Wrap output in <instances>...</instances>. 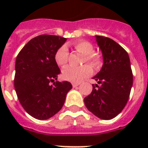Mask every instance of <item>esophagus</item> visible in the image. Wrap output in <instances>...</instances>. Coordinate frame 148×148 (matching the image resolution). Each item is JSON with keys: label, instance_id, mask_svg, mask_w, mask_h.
<instances>
[{"label": "esophagus", "instance_id": "1", "mask_svg": "<svg viewBox=\"0 0 148 148\" xmlns=\"http://www.w3.org/2000/svg\"><path fill=\"white\" fill-rule=\"evenodd\" d=\"M79 86V83H73V86L75 88V87H77Z\"/></svg>", "mask_w": 148, "mask_h": 148}]
</instances>
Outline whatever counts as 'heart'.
<instances>
[{
    "instance_id": "1",
    "label": "heart",
    "mask_w": 148,
    "mask_h": 148,
    "mask_svg": "<svg viewBox=\"0 0 148 148\" xmlns=\"http://www.w3.org/2000/svg\"><path fill=\"white\" fill-rule=\"evenodd\" d=\"M75 51L84 56L83 61L89 62L91 66L98 67L100 65V58L97 54L92 53L94 48L90 42L86 41H76L73 43ZM54 59L56 64L60 67H64L68 62L69 50L66 45H62L56 50ZM92 69L90 66L84 65L80 67L68 66L62 70V78L72 82H79L92 74Z\"/></svg>"
}]
</instances>
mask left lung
<instances>
[{
  "label": "left lung",
  "instance_id": "1",
  "mask_svg": "<svg viewBox=\"0 0 148 148\" xmlns=\"http://www.w3.org/2000/svg\"><path fill=\"white\" fill-rule=\"evenodd\" d=\"M103 65L93 79L92 91L85 97L86 108L97 117L110 120L125 107L133 86V73L128 53L110 38L96 36Z\"/></svg>",
  "mask_w": 148,
  "mask_h": 148
}]
</instances>
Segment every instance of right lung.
I'll return each mask as SVG.
<instances>
[{
	"label": "right lung",
	"instance_id": "right-lung-1",
	"mask_svg": "<svg viewBox=\"0 0 148 148\" xmlns=\"http://www.w3.org/2000/svg\"><path fill=\"white\" fill-rule=\"evenodd\" d=\"M66 41L57 35H38L23 47L16 58L14 89L18 100L38 120H47L58 113L73 88L67 81L50 85L61 73L54 56Z\"/></svg>",
	"mask_w": 148,
	"mask_h": 148
}]
</instances>
